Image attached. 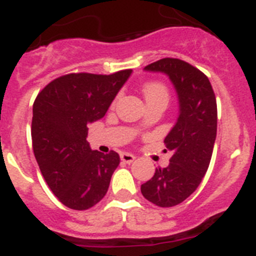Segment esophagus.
I'll return each mask as SVG.
<instances>
[{
	"label": "esophagus",
	"instance_id": "1",
	"mask_svg": "<svg viewBox=\"0 0 256 256\" xmlns=\"http://www.w3.org/2000/svg\"><path fill=\"white\" fill-rule=\"evenodd\" d=\"M120 159H122V162H126V164H130V162H134L136 156L132 155V154L122 152V154H120Z\"/></svg>",
	"mask_w": 256,
	"mask_h": 256
}]
</instances>
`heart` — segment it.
I'll use <instances>...</instances> for the list:
<instances>
[{"mask_svg": "<svg viewBox=\"0 0 256 256\" xmlns=\"http://www.w3.org/2000/svg\"><path fill=\"white\" fill-rule=\"evenodd\" d=\"M142 92H144L146 101L151 100V98H156V97L168 98V90H166V87L162 82H156V80L144 83V87H142Z\"/></svg>", "mask_w": 256, "mask_h": 256, "instance_id": "obj_1", "label": "heart"}]
</instances>
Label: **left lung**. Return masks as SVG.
Listing matches in <instances>:
<instances>
[{
    "instance_id": "left-lung-1",
    "label": "left lung",
    "mask_w": 256,
    "mask_h": 256,
    "mask_svg": "<svg viewBox=\"0 0 256 256\" xmlns=\"http://www.w3.org/2000/svg\"><path fill=\"white\" fill-rule=\"evenodd\" d=\"M169 76L180 100V116L165 137L173 152L166 168H156L141 186L144 198L162 208L180 204L198 187L209 168L216 137V100L201 70L180 58H165L144 66Z\"/></svg>"
}]
</instances>
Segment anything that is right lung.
<instances>
[{"label": "right lung", "mask_w": 256, "mask_h": 256, "mask_svg": "<svg viewBox=\"0 0 256 256\" xmlns=\"http://www.w3.org/2000/svg\"><path fill=\"white\" fill-rule=\"evenodd\" d=\"M130 73L65 74L36 97L33 152L54 195L70 209H90L108 192L120 158L115 151L91 150L87 126L106 114Z\"/></svg>", "instance_id": "right-lung-1"}]
</instances>
